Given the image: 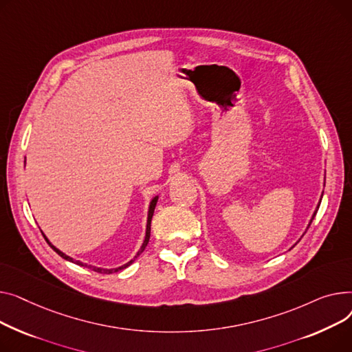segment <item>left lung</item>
Here are the masks:
<instances>
[{"instance_id":"8db88e82","label":"left lung","mask_w":352,"mask_h":352,"mask_svg":"<svg viewBox=\"0 0 352 352\" xmlns=\"http://www.w3.org/2000/svg\"><path fill=\"white\" fill-rule=\"evenodd\" d=\"M321 197H322V196H321ZM320 203H321V201H320ZM320 203H318V206H317V209H318V208H320ZM316 214H317V210H316V212H314V214H313V217H311V220H309V223H308V227H309V226H311V223H313V220H314V217H316ZM308 227H307V230H308Z\"/></svg>"}]
</instances>
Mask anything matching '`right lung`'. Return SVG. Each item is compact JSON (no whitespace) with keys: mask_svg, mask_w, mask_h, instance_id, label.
<instances>
[{"mask_svg":"<svg viewBox=\"0 0 352 352\" xmlns=\"http://www.w3.org/2000/svg\"><path fill=\"white\" fill-rule=\"evenodd\" d=\"M156 203H157V196L156 197H153L152 199V201H151V206H149V212H148V224H146V236H144V240H143V244L140 245V250L136 253V256L131 260V261H128L126 264H123V265H120V267H118V268H100V267H95V265H88V264H84V263H80V261H78V260H74L72 257H69V256H67L65 253H62L60 250H58L55 245H52L51 244V241L45 237V234L43 233V236L45 237V240H47V243L52 247V250L54 252H56L62 258H65V260H68V261H72V263H76L78 265H84V267H88V268H92L94 272H96V273H103V274H111V273H116V272H119V270H123V268H126L128 265H131L133 261H135V258H138L139 256H140V253L146 249V245H148V243H149V239H151V221H152V216H153V212H155V208H156Z\"/></svg>","mask_w":352,"mask_h":352,"instance_id":"right-lung-1","label":"right lung"}]
</instances>
